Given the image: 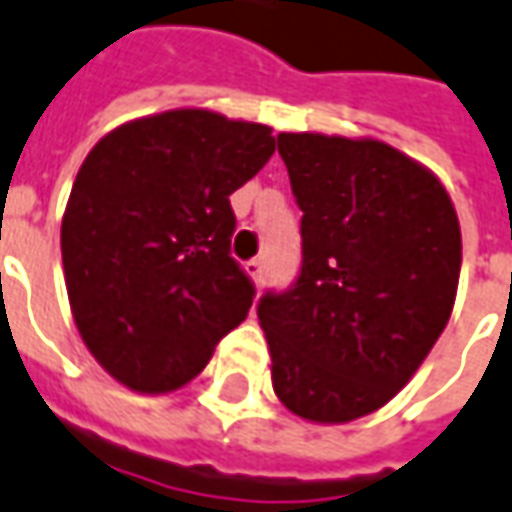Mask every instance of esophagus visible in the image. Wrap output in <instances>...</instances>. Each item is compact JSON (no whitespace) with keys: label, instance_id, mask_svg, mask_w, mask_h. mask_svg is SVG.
Segmentation results:
<instances>
[{"label":"esophagus","instance_id":"esophagus-1","mask_svg":"<svg viewBox=\"0 0 512 512\" xmlns=\"http://www.w3.org/2000/svg\"><path fill=\"white\" fill-rule=\"evenodd\" d=\"M245 270H248V276L256 281V287H262L264 284V259H250L245 264Z\"/></svg>","mask_w":512,"mask_h":512}]
</instances>
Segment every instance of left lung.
<instances>
[{"mask_svg":"<svg viewBox=\"0 0 512 512\" xmlns=\"http://www.w3.org/2000/svg\"><path fill=\"white\" fill-rule=\"evenodd\" d=\"M301 267L259 298L273 389L312 423H349L406 386L451 318L462 236L451 197L380 140L279 135Z\"/></svg>","mask_w":512,"mask_h":512,"instance_id":"8db88e82","label":"left lung"}]
</instances>
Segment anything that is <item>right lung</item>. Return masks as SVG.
<instances>
[{"instance_id": "right-lung-1", "label": "right lung", "mask_w": 512, "mask_h": 512, "mask_svg": "<svg viewBox=\"0 0 512 512\" xmlns=\"http://www.w3.org/2000/svg\"><path fill=\"white\" fill-rule=\"evenodd\" d=\"M276 152L270 126L205 109L123 123L87 154L61 222L78 332L123 386L174 392L248 315L231 194Z\"/></svg>"}]
</instances>
